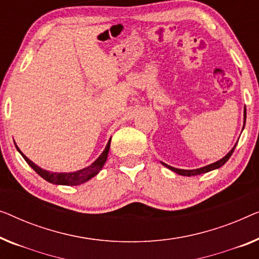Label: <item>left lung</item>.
<instances>
[{"label":"left lung","mask_w":259,"mask_h":259,"mask_svg":"<svg viewBox=\"0 0 259 259\" xmlns=\"http://www.w3.org/2000/svg\"><path fill=\"white\" fill-rule=\"evenodd\" d=\"M245 119H246V108L244 107V125H243V130H244V126H245ZM236 145H237V142H236L234 147L231 148V151H230L229 153H228V154H227L226 156H223L221 160L216 161V162H213V163L208 164V166L197 168V169H179V168H174V167H171V166H168V164L163 163V162H161V163H162L164 167H167L168 169L175 171V173L179 174V175H183V176H195V175H200V174L208 173V171H211V170H213V169H217V168L222 167L223 164L226 163L228 160H229V157L231 156L232 152H234Z\"/></svg>","instance_id":"left-lung-1"}]
</instances>
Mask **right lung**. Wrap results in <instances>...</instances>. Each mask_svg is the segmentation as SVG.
Wrapping results in <instances>:
<instances>
[{
	"label": "right lung",
	"mask_w": 259,
	"mask_h": 259,
	"mask_svg": "<svg viewBox=\"0 0 259 259\" xmlns=\"http://www.w3.org/2000/svg\"><path fill=\"white\" fill-rule=\"evenodd\" d=\"M111 139L112 138H110L106 147H105L103 153L98 156V159H97L95 162L91 163L88 167L83 168V169L71 171V173H55V171L43 169V168L37 166V164L33 163L31 160L28 159V157L21 152V149L17 147V145L15 146H16V149L20 152V154L23 156V159L27 161L29 166L31 167L39 176H42L44 180H47L48 182L54 183V185H62V186H78L84 182H88L89 180H91L93 176H96L100 170H102L103 166L107 160L108 151H110V146H111Z\"/></svg>",
	"instance_id": "right-lung-1"
}]
</instances>
